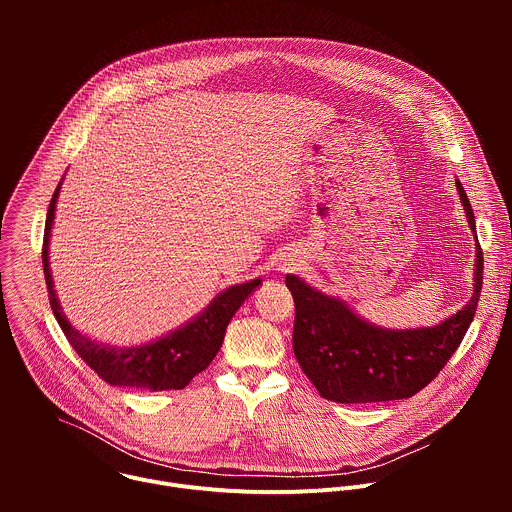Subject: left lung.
Instances as JSON below:
<instances>
[{"mask_svg": "<svg viewBox=\"0 0 512 512\" xmlns=\"http://www.w3.org/2000/svg\"><path fill=\"white\" fill-rule=\"evenodd\" d=\"M456 188L476 237L474 212L460 180ZM482 269L484 257L478 245L470 302L442 324L411 330L373 326L342 300L324 296L296 275H285L296 304L294 354L302 371L324 399L336 403L413 397L446 367L466 336L480 298Z\"/></svg>", "mask_w": 512, "mask_h": 512, "instance_id": "8db88e82", "label": "left lung"}]
</instances>
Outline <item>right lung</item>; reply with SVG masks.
Masks as SVG:
<instances>
[{"mask_svg": "<svg viewBox=\"0 0 512 512\" xmlns=\"http://www.w3.org/2000/svg\"><path fill=\"white\" fill-rule=\"evenodd\" d=\"M60 184L56 186L44 227V245H42V265L48 287V300L58 320L66 340L77 350V354L89 364V367L109 385L115 387H133L141 391H168V389H184L200 371H204L218 348L223 346L227 326L241 304L253 294L261 279H253L241 285H233L218 294L210 306L198 314L192 322L182 328L166 334L156 342H148L143 346L131 348H115L89 336L81 334L77 328H72L62 308L58 304L50 263H48V243L50 231L54 223L56 198L60 192Z\"/></svg>", "mask_w": 512, "mask_h": 512, "instance_id": "right-lung-1", "label": "right lung"}]
</instances>
